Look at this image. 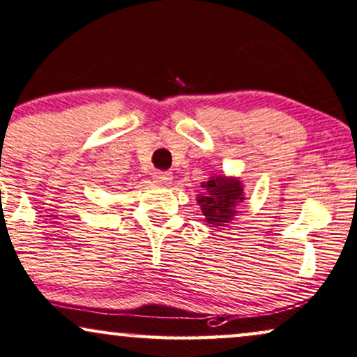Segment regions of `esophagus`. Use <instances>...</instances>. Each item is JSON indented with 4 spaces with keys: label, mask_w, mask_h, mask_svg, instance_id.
<instances>
[{
    "label": "esophagus",
    "mask_w": 357,
    "mask_h": 357,
    "mask_svg": "<svg viewBox=\"0 0 357 357\" xmlns=\"http://www.w3.org/2000/svg\"><path fill=\"white\" fill-rule=\"evenodd\" d=\"M171 179H173V176H171V173H166V171H158L153 176V181L158 186H168V184H171Z\"/></svg>",
    "instance_id": "obj_1"
}]
</instances>
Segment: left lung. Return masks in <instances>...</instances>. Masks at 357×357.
I'll return each mask as SVG.
<instances>
[{
  "label": "left lung",
  "mask_w": 357,
  "mask_h": 357,
  "mask_svg": "<svg viewBox=\"0 0 357 357\" xmlns=\"http://www.w3.org/2000/svg\"><path fill=\"white\" fill-rule=\"evenodd\" d=\"M206 192L199 194L197 202L202 208L206 222L223 227L235 217L236 204L243 201V184L238 178H227L217 174L202 183Z\"/></svg>",
  "instance_id": "obj_1"
}]
</instances>
